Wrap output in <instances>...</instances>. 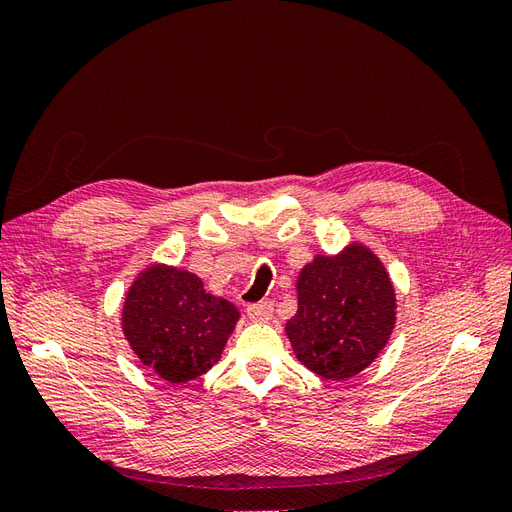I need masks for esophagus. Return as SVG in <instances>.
<instances>
[{
  "label": "esophagus",
  "mask_w": 512,
  "mask_h": 512,
  "mask_svg": "<svg viewBox=\"0 0 512 512\" xmlns=\"http://www.w3.org/2000/svg\"><path fill=\"white\" fill-rule=\"evenodd\" d=\"M273 314V303L271 301H260V303H252L247 305V316L256 322H265L269 320Z\"/></svg>",
  "instance_id": "esophagus-1"
}]
</instances>
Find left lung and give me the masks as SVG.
<instances>
[{"mask_svg":"<svg viewBox=\"0 0 512 512\" xmlns=\"http://www.w3.org/2000/svg\"><path fill=\"white\" fill-rule=\"evenodd\" d=\"M299 309L286 322L297 359L327 380H348L374 363L395 327V288L361 243L316 256L297 280Z\"/></svg>","mask_w":512,"mask_h":512,"instance_id":"1","label":"left lung"}]
</instances>
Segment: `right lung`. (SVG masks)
<instances>
[{
    "label": "right lung",
    "instance_id": "add662e5",
    "mask_svg": "<svg viewBox=\"0 0 512 512\" xmlns=\"http://www.w3.org/2000/svg\"><path fill=\"white\" fill-rule=\"evenodd\" d=\"M237 320V307L213 297L198 275L153 265L130 286L121 324L143 365L183 384L220 361Z\"/></svg>",
    "mask_w": 512,
    "mask_h": 512
}]
</instances>
